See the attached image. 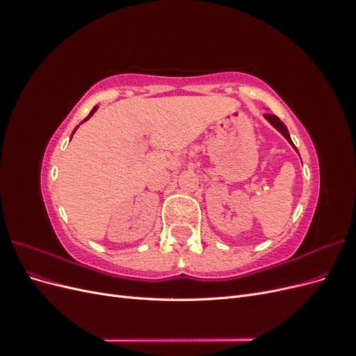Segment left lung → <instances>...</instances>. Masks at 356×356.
Instances as JSON below:
<instances>
[{
	"label": "left lung",
	"mask_w": 356,
	"mask_h": 356,
	"mask_svg": "<svg viewBox=\"0 0 356 356\" xmlns=\"http://www.w3.org/2000/svg\"><path fill=\"white\" fill-rule=\"evenodd\" d=\"M264 118H266V120L268 122V123H270L275 129H276V131H279V132H281L284 136H285V139H286V141L291 144V145H293L294 148H296V145L293 144V141H291V136H289V132H288V129H286V126L281 122V120H279V117H276L275 114H264ZM296 152H297V148H296ZM298 153V152H297Z\"/></svg>",
	"instance_id": "8db88e82"
}]
</instances>
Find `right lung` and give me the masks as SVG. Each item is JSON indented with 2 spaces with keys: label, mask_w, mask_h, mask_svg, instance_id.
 Returning a JSON list of instances; mask_svg holds the SVG:
<instances>
[{
  "label": "right lung",
  "mask_w": 356,
  "mask_h": 356,
  "mask_svg": "<svg viewBox=\"0 0 356 356\" xmlns=\"http://www.w3.org/2000/svg\"><path fill=\"white\" fill-rule=\"evenodd\" d=\"M96 110H98V105H96V106H93V110H92V111H90V114H89V115H88V117H86V118H84V120H83V122H86V120H89V118H90V117H92V115H93V114H95V111H96ZM83 122H81V123H83ZM77 129H79V126H77V127H75V129H74V131H72V135H74V134H75V131H77ZM72 135H71V138H72Z\"/></svg>",
  "instance_id": "obj_1"
}]
</instances>
